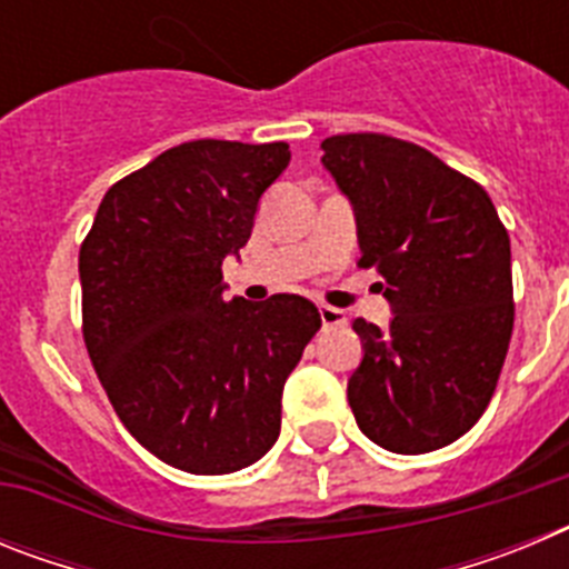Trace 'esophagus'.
Returning a JSON list of instances; mask_svg holds the SVG:
<instances>
[{
  "label": "esophagus",
  "instance_id": "1",
  "mask_svg": "<svg viewBox=\"0 0 569 569\" xmlns=\"http://www.w3.org/2000/svg\"><path fill=\"white\" fill-rule=\"evenodd\" d=\"M319 316H321V325L325 328H339V325H345V310L339 308H330V305H319Z\"/></svg>",
  "mask_w": 569,
  "mask_h": 569
}]
</instances>
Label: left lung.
<instances>
[{
	"label": "left lung",
	"mask_w": 569,
	"mask_h": 569,
	"mask_svg": "<svg viewBox=\"0 0 569 569\" xmlns=\"http://www.w3.org/2000/svg\"><path fill=\"white\" fill-rule=\"evenodd\" d=\"M353 204L361 268L379 270L390 328L356 319L347 401L361 433L419 456L465 436L487 410L512 336L510 236L481 184L439 156L381 133L321 142Z\"/></svg>",
	"instance_id": "1"
}]
</instances>
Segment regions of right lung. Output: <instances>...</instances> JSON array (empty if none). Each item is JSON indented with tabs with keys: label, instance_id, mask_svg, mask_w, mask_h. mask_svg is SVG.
Returning <instances> with one entry per match:
<instances>
[{
	"label": "right lung",
	"instance_id": "obj_1",
	"mask_svg": "<svg viewBox=\"0 0 569 569\" xmlns=\"http://www.w3.org/2000/svg\"><path fill=\"white\" fill-rule=\"evenodd\" d=\"M284 142L196 139L104 193L79 250L82 333L104 393L144 450L224 476L276 445L281 390L321 328L313 301H224Z\"/></svg>",
	"mask_w": 569,
	"mask_h": 569
}]
</instances>
